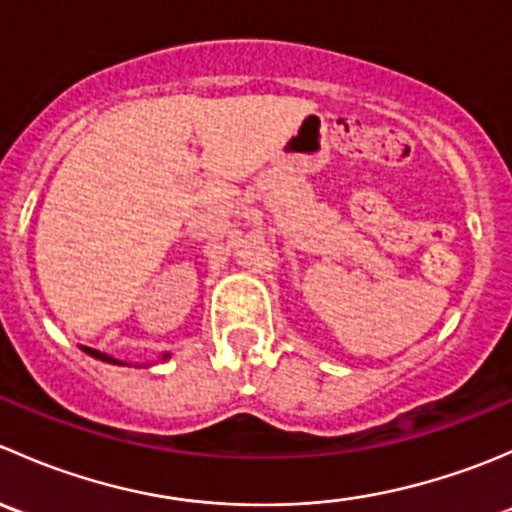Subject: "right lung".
<instances>
[{
    "mask_svg": "<svg viewBox=\"0 0 512 512\" xmlns=\"http://www.w3.org/2000/svg\"><path fill=\"white\" fill-rule=\"evenodd\" d=\"M86 352H89L91 356H98V359H103V361H111V364H121V361L111 359V356H106V354H98V352H94V349H86Z\"/></svg>",
    "mask_w": 512,
    "mask_h": 512,
    "instance_id": "obj_1",
    "label": "right lung"
}]
</instances>
